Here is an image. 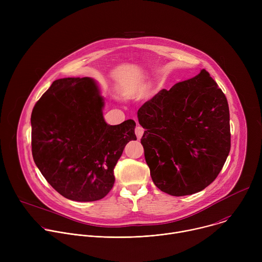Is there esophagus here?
I'll list each match as a JSON object with an SVG mask.
<instances>
[{
    "label": "esophagus",
    "mask_w": 262,
    "mask_h": 262,
    "mask_svg": "<svg viewBox=\"0 0 262 262\" xmlns=\"http://www.w3.org/2000/svg\"><path fill=\"white\" fill-rule=\"evenodd\" d=\"M135 133H136L137 138H138V139H141L142 136H143V134H144V128H143L142 126L138 125V126H136V128H135Z\"/></svg>",
    "instance_id": "34e87169"
}]
</instances>
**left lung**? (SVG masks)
<instances>
[{"mask_svg": "<svg viewBox=\"0 0 262 262\" xmlns=\"http://www.w3.org/2000/svg\"><path fill=\"white\" fill-rule=\"evenodd\" d=\"M138 118L145 160L162 192L192 195L216 178L230 151V116L225 94L205 69L161 90Z\"/></svg>", "mask_w": 262, "mask_h": 262, "instance_id": "obj_1", "label": "left lung"}]
</instances>
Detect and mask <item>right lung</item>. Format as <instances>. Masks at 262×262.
<instances>
[{"mask_svg":"<svg viewBox=\"0 0 262 262\" xmlns=\"http://www.w3.org/2000/svg\"><path fill=\"white\" fill-rule=\"evenodd\" d=\"M102 106L92 79L66 78L56 80L33 108L34 162L69 200L90 202L106 196L125 145L137 140L134 120L108 125Z\"/></svg>","mask_w":262,"mask_h":262,"instance_id":"add662e5","label":"right lung"}]
</instances>
